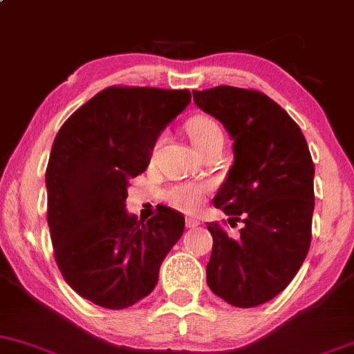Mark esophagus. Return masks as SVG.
Here are the masks:
<instances>
[{
  "label": "esophagus",
  "mask_w": 354,
  "mask_h": 354,
  "mask_svg": "<svg viewBox=\"0 0 354 354\" xmlns=\"http://www.w3.org/2000/svg\"><path fill=\"white\" fill-rule=\"evenodd\" d=\"M198 225H200V221H198L196 218H186V226H188V228H196Z\"/></svg>",
  "instance_id": "esophagus-1"
}]
</instances>
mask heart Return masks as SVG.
Returning a JSON list of instances; mask_svg holds the SVG:
<instances>
[{"label": "heart", "instance_id": "b5f03b06", "mask_svg": "<svg viewBox=\"0 0 354 354\" xmlns=\"http://www.w3.org/2000/svg\"><path fill=\"white\" fill-rule=\"evenodd\" d=\"M186 133H188L191 143L196 146V149L205 148L211 141L223 138L221 128L213 118L205 115L191 116L185 124ZM161 140L156 141V146L160 145ZM154 146V148H156ZM209 186L206 183H180V185H173L171 188L166 191V200L176 209L186 211V213H193L201 206L203 200L208 194Z\"/></svg>", "mask_w": 354, "mask_h": 354}]
</instances>
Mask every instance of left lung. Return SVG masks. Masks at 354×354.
<instances>
[{
	"label": "left lung",
	"instance_id": "obj_1",
	"mask_svg": "<svg viewBox=\"0 0 354 354\" xmlns=\"http://www.w3.org/2000/svg\"><path fill=\"white\" fill-rule=\"evenodd\" d=\"M193 98L234 140V163L213 203L230 225L245 223L238 238L208 225L206 281L233 306H258L291 283L310 250L315 165L299 126L265 93L223 84Z\"/></svg>",
	"mask_w": 354,
	"mask_h": 354
}]
</instances>
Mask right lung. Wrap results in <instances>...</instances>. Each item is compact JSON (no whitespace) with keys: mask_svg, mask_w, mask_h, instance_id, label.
Wrapping results in <instances>:
<instances>
[{"mask_svg":"<svg viewBox=\"0 0 354 354\" xmlns=\"http://www.w3.org/2000/svg\"><path fill=\"white\" fill-rule=\"evenodd\" d=\"M188 89L108 86L64 121L46 168L48 225L64 281L88 301L123 310L158 283L185 216L161 206L148 221L124 209L165 126L188 106Z\"/></svg>","mask_w":354,"mask_h":354,"instance_id":"1","label":"right lung"}]
</instances>
